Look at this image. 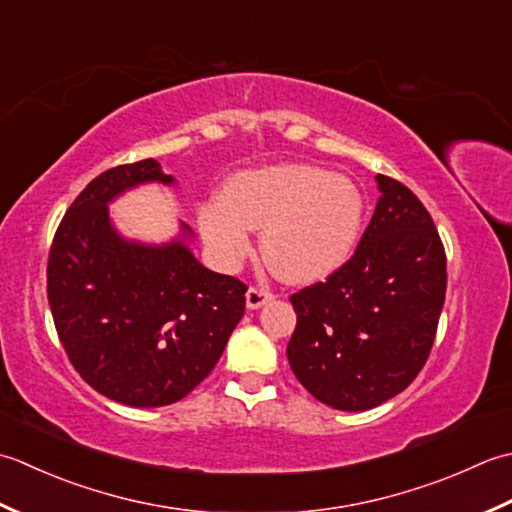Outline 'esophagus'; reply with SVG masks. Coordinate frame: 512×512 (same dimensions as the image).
<instances>
[{
    "label": "esophagus",
    "instance_id": "obj_1",
    "mask_svg": "<svg viewBox=\"0 0 512 512\" xmlns=\"http://www.w3.org/2000/svg\"><path fill=\"white\" fill-rule=\"evenodd\" d=\"M245 298H247V307L249 309H260V307L265 305V302H269L271 298H274V294H269V291L258 289V287H249Z\"/></svg>",
    "mask_w": 512,
    "mask_h": 512
}]
</instances>
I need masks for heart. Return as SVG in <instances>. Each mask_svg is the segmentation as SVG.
Masks as SVG:
<instances>
[{
    "label": "heart",
    "mask_w": 512,
    "mask_h": 512,
    "mask_svg": "<svg viewBox=\"0 0 512 512\" xmlns=\"http://www.w3.org/2000/svg\"><path fill=\"white\" fill-rule=\"evenodd\" d=\"M367 205L360 187L309 163H276L234 174L223 194L196 212L198 232L227 269L252 249L263 227V254L287 283L305 285L340 269L356 249Z\"/></svg>",
    "instance_id": "obj_1"
}]
</instances>
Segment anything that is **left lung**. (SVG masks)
Wrapping results in <instances>:
<instances>
[{"instance_id":"obj_1","label":"left lung","mask_w":512,"mask_h":512,"mask_svg":"<svg viewBox=\"0 0 512 512\" xmlns=\"http://www.w3.org/2000/svg\"><path fill=\"white\" fill-rule=\"evenodd\" d=\"M378 205L356 254L291 296L287 360L316 400L369 411L402 393L429 358L446 294V256L409 187L378 174Z\"/></svg>"}]
</instances>
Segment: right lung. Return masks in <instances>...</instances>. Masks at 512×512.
I'll list each match as a JSON object with an SVG mask.
<instances>
[{
	"label": "right lung",
	"mask_w": 512,
	"mask_h": 512,
	"mask_svg": "<svg viewBox=\"0 0 512 512\" xmlns=\"http://www.w3.org/2000/svg\"><path fill=\"white\" fill-rule=\"evenodd\" d=\"M148 183L176 179L154 159L99 174L70 205L48 258V305L72 367L101 395L137 409L179 402L210 375L247 291L198 263L183 221L165 243L119 232L110 203Z\"/></svg>",
	"instance_id": "add662e5"
}]
</instances>
